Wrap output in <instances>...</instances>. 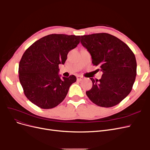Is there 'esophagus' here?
I'll list each match as a JSON object with an SVG mask.
<instances>
[{"label":"esophagus","mask_w":150,"mask_h":150,"mask_svg":"<svg viewBox=\"0 0 150 150\" xmlns=\"http://www.w3.org/2000/svg\"><path fill=\"white\" fill-rule=\"evenodd\" d=\"M84 79V78L81 76H77V80L78 81H82Z\"/></svg>","instance_id":"obj_1"}]
</instances>
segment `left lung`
<instances>
[{"label": "left lung", "mask_w": 150, "mask_h": 150, "mask_svg": "<svg viewBox=\"0 0 150 150\" xmlns=\"http://www.w3.org/2000/svg\"><path fill=\"white\" fill-rule=\"evenodd\" d=\"M81 43L90 53L93 65L103 72L99 80L91 78L93 86L86 95L101 107L119 104L130 93L136 79L134 53L124 42L108 33L81 35Z\"/></svg>", "instance_id": "1"}]
</instances>
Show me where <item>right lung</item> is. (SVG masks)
<instances>
[{
	"label": "right lung",
	"instance_id": "add662e5",
	"mask_svg": "<svg viewBox=\"0 0 150 150\" xmlns=\"http://www.w3.org/2000/svg\"><path fill=\"white\" fill-rule=\"evenodd\" d=\"M80 35L52 34L40 38L26 50L19 65V78L25 96L42 109L59 104L76 81L59 75V64H64L67 54L79 43Z\"/></svg>",
	"mask_w": 150,
	"mask_h": 150
}]
</instances>
